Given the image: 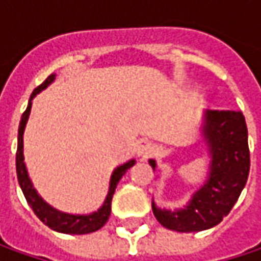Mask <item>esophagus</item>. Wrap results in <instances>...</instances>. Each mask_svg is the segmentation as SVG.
Masks as SVG:
<instances>
[{"instance_id":"obj_1","label":"esophagus","mask_w":261,"mask_h":261,"mask_svg":"<svg viewBox=\"0 0 261 261\" xmlns=\"http://www.w3.org/2000/svg\"><path fill=\"white\" fill-rule=\"evenodd\" d=\"M136 152L137 154L143 158V159H146V158H150L154 152V146H153V143L147 142V140H142V142L137 144V147H136Z\"/></svg>"}]
</instances>
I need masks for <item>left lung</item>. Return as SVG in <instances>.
Masks as SVG:
<instances>
[{"label":"left lung","instance_id":"1","mask_svg":"<svg viewBox=\"0 0 261 261\" xmlns=\"http://www.w3.org/2000/svg\"><path fill=\"white\" fill-rule=\"evenodd\" d=\"M201 136L210 156L204 184L182 209H161L152 201L154 218L176 232H198L213 228L231 212L250 172L248 131L243 112L206 109ZM149 164L156 169V161Z\"/></svg>","mask_w":261,"mask_h":261}]
</instances>
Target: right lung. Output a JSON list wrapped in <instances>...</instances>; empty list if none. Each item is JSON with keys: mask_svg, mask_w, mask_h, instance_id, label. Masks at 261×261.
<instances>
[{"mask_svg": "<svg viewBox=\"0 0 261 261\" xmlns=\"http://www.w3.org/2000/svg\"><path fill=\"white\" fill-rule=\"evenodd\" d=\"M57 74H51L43 83L38 86L33 93L30 95L29 99L28 108L21 115V121L18 125V136H17V153H16V169H17V179L20 188L24 194V197L28 200L29 206L35 212V215L39 218L40 221L45 225H48L51 229L57 231V232L63 233H73V235H82V233H90L95 232L97 229H100L107 221L109 219L111 215V201H112V196L115 193V188L118 186L119 179L122 175L130 169L133 165L136 164V159H130L128 162L119 165L114 169L111 179H109V188L107 198L103 201V204L92 213L87 215H73V213H64L61 210L52 207L51 204H48L43 198L40 197L39 193L36 191V188L33 187L32 179L29 176L28 168L24 164V154H23V134H24V128L28 124L29 115H30V109H32V100L38 93H40L43 89H46L55 80Z\"/></svg>", "mask_w": 261, "mask_h": 261, "instance_id": "right-lung-1", "label": "right lung"}]
</instances>
